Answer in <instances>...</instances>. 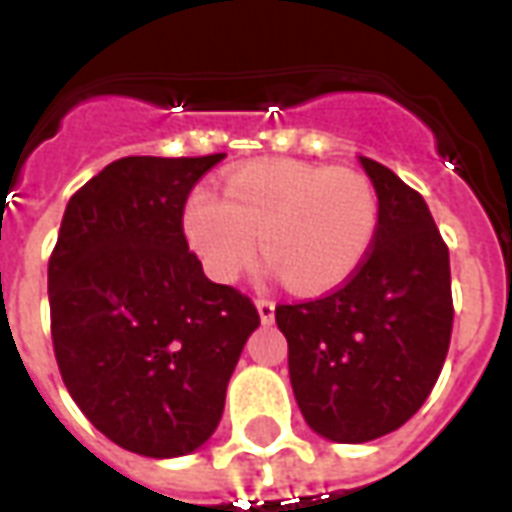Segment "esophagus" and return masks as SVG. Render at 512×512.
<instances>
[{
    "instance_id": "esophagus-1",
    "label": "esophagus",
    "mask_w": 512,
    "mask_h": 512,
    "mask_svg": "<svg viewBox=\"0 0 512 512\" xmlns=\"http://www.w3.org/2000/svg\"><path fill=\"white\" fill-rule=\"evenodd\" d=\"M255 307H257V315H260V321L266 323V326L268 323H274V310H277V307H274V301L257 299Z\"/></svg>"
}]
</instances>
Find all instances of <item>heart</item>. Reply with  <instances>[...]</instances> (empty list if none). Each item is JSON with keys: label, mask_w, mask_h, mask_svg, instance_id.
I'll list each match as a JSON object with an SVG mask.
<instances>
[{"label": "heart", "mask_w": 512, "mask_h": 512, "mask_svg": "<svg viewBox=\"0 0 512 512\" xmlns=\"http://www.w3.org/2000/svg\"><path fill=\"white\" fill-rule=\"evenodd\" d=\"M180 227L213 282H235L263 244L271 274L299 293H326L365 263L378 233V197L356 169L255 161L224 178V197L202 186L191 191Z\"/></svg>", "instance_id": "obj_1"}]
</instances>
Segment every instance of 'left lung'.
Returning <instances> with one entry per match:
<instances>
[{
  "mask_svg": "<svg viewBox=\"0 0 512 512\" xmlns=\"http://www.w3.org/2000/svg\"><path fill=\"white\" fill-rule=\"evenodd\" d=\"M359 164L378 197L365 263L329 296L277 307L296 403L337 444L406 425L439 378L452 332L450 252L428 205L384 164Z\"/></svg>",
  "mask_w": 512,
  "mask_h": 512,
  "instance_id": "8db88e82",
  "label": "left lung"
}]
</instances>
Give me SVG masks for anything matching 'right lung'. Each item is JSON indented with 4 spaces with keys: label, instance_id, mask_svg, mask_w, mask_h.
<instances>
[{
    "label": "right lung",
    "instance_id": "right-lung-1",
    "mask_svg": "<svg viewBox=\"0 0 512 512\" xmlns=\"http://www.w3.org/2000/svg\"><path fill=\"white\" fill-rule=\"evenodd\" d=\"M224 158L126 156L76 191L49 260L54 354L95 428L145 458L211 439L255 304L205 277L180 213Z\"/></svg>",
    "mask_w": 512,
    "mask_h": 512
}]
</instances>
